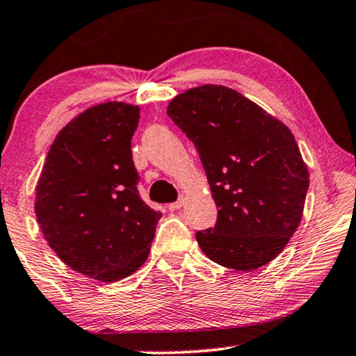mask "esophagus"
I'll return each mask as SVG.
<instances>
[{
  "instance_id": "obj_1",
  "label": "esophagus",
  "mask_w": 356,
  "mask_h": 356,
  "mask_svg": "<svg viewBox=\"0 0 356 356\" xmlns=\"http://www.w3.org/2000/svg\"><path fill=\"white\" fill-rule=\"evenodd\" d=\"M184 201H186V197H184V196H179V199H178L177 202L168 204V211H170V212H175V211H178V209H181V206L184 204Z\"/></svg>"
}]
</instances>
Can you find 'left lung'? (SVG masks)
<instances>
[{
	"label": "left lung",
	"instance_id": "left-lung-1",
	"mask_svg": "<svg viewBox=\"0 0 356 356\" xmlns=\"http://www.w3.org/2000/svg\"><path fill=\"white\" fill-rule=\"evenodd\" d=\"M167 113L196 145L218 212L196 233L209 259L256 270L284 251L303 216L308 168L291 131L225 86L175 97Z\"/></svg>",
	"mask_w": 356,
	"mask_h": 356
}]
</instances>
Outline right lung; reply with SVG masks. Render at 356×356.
<instances>
[{
    "label": "right lung",
    "instance_id": "add662e5",
    "mask_svg": "<svg viewBox=\"0 0 356 356\" xmlns=\"http://www.w3.org/2000/svg\"><path fill=\"white\" fill-rule=\"evenodd\" d=\"M139 106L106 102L53 140L35 191V216L58 257L82 275L115 282L147 259L162 213L139 196L131 139Z\"/></svg>",
    "mask_w": 356,
    "mask_h": 356
}]
</instances>
